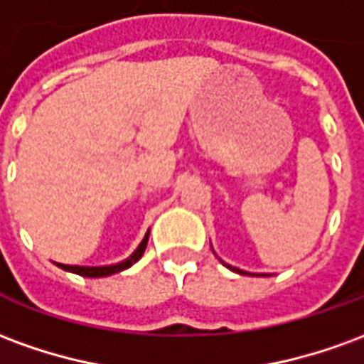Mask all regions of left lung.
Returning a JSON list of instances; mask_svg holds the SVG:
<instances>
[{"instance_id":"1","label":"left lung","mask_w":364,"mask_h":364,"mask_svg":"<svg viewBox=\"0 0 364 364\" xmlns=\"http://www.w3.org/2000/svg\"><path fill=\"white\" fill-rule=\"evenodd\" d=\"M222 261V259H220ZM224 263V261H222ZM226 267L230 269V271H234V273H240V274H253V273H247V271H242V269H237V267H232V265H228V263H224ZM261 277H267V274H261Z\"/></svg>"}]
</instances>
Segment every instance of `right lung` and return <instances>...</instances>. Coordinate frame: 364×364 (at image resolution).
I'll list each match as a JSON object with an SVG mask.
<instances>
[{
  "mask_svg": "<svg viewBox=\"0 0 364 364\" xmlns=\"http://www.w3.org/2000/svg\"><path fill=\"white\" fill-rule=\"evenodd\" d=\"M148 236H150V232H146V236L140 242V245L136 247L134 253L127 257L124 261H120V263H112V265H101V267H82V265H64V263H56L60 269H64V271H70V273L75 274H82V277H91V279H99V277H109V274L120 273V271H124V269L132 267L136 261L140 259L144 255V250H146V245H148Z\"/></svg>",
  "mask_w": 364,
  "mask_h": 364,
  "instance_id": "obj_1",
  "label": "right lung"
}]
</instances>
